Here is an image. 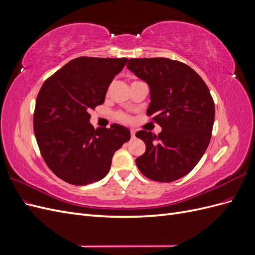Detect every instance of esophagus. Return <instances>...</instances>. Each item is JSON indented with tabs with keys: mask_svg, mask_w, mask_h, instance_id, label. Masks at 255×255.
I'll use <instances>...</instances> for the list:
<instances>
[{
	"mask_svg": "<svg viewBox=\"0 0 255 255\" xmlns=\"http://www.w3.org/2000/svg\"><path fill=\"white\" fill-rule=\"evenodd\" d=\"M130 136H132V138H134V137H135V130L130 129Z\"/></svg>",
	"mask_w": 255,
	"mask_h": 255,
	"instance_id": "obj_1",
	"label": "esophagus"
}]
</instances>
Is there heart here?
I'll list each match as a JSON object with an SVG mask.
<instances>
[{
  "mask_svg": "<svg viewBox=\"0 0 255 255\" xmlns=\"http://www.w3.org/2000/svg\"><path fill=\"white\" fill-rule=\"evenodd\" d=\"M117 118H118L120 121H123V122H127V121L129 120V118L128 117V116L125 115V114H122V113H119V114L117 115Z\"/></svg>",
  "mask_w": 255,
  "mask_h": 255,
  "instance_id": "b5f03b06",
  "label": "heart"
}]
</instances>
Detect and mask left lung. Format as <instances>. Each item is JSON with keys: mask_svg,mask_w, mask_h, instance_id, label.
Returning <instances> with one entry per match:
<instances>
[{"mask_svg": "<svg viewBox=\"0 0 255 255\" xmlns=\"http://www.w3.org/2000/svg\"><path fill=\"white\" fill-rule=\"evenodd\" d=\"M128 69L149 85L146 115L161 127L156 136L139 130L145 152L136 158L140 172L170 183L189 173L203 156L212 137L215 104L194 69L169 58H132Z\"/></svg>", "mask_w": 255, "mask_h": 255, "instance_id": "obj_1", "label": "left lung"}]
</instances>
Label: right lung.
<instances>
[{"mask_svg":"<svg viewBox=\"0 0 255 255\" xmlns=\"http://www.w3.org/2000/svg\"><path fill=\"white\" fill-rule=\"evenodd\" d=\"M128 58L78 57L43 83L36 99L34 132L45 164L72 185H87L109 173L114 153L128 141V128L90 125L89 111L104 103L113 79Z\"/></svg>","mask_w":255,"mask_h":255,"instance_id":"obj_1","label":"right lung"}]
</instances>
